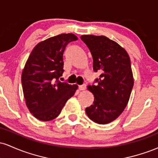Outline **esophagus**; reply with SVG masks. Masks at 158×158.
Returning <instances> with one entry per match:
<instances>
[{
    "mask_svg": "<svg viewBox=\"0 0 158 158\" xmlns=\"http://www.w3.org/2000/svg\"><path fill=\"white\" fill-rule=\"evenodd\" d=\"M85 88H86V85L85 84L79 85V89L80 90H85Z\"/></svg>",
    "mask_w": 158,
    "mask_h": 158,
    "instance_id": "1",
    "label": "esophagus"
}]
</instances>
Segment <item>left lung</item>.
I'll use <instances>...</instances> for the list:
<instances>
[{
    "mask_svg": "<svg viewBox=\"0 0 158 158\" xmlns=\"http://www.w3.org/2000/svg\"><path fill=\"white\" fill-rule=\"evenodd\" d=\"M81 39L93 57L94 72L101 73L88 89L94 94V104L85 109L98 124L109 123L123 113L134 85L131 61L125 49L104 35H84Z\"/></svg>",
    "mask_w": 158,
    "mask_h": 158,
    "instance_id": "1",
    "label": "left lung"
}]
</instances>
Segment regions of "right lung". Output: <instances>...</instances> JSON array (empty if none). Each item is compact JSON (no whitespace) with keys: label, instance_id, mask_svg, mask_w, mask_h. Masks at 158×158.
<instances>
[{"label":"right lung","instance_id":"right-lung-1","mask_svg":"<svg viewBox=\"0 0 158 158\" xmlns=\"http://www.w3.org/2000/svg\"><path fill=\"white\" fill-rule=\"evenodd\" d=\"M72 33L61 34L41 41L34 48L21 75L23 96L30 113L41 121L55 119L77 90V85L59 80L62 76L63 54Z\"/></svg>","mask_w":158,"mask_h":158}]
</instances>
